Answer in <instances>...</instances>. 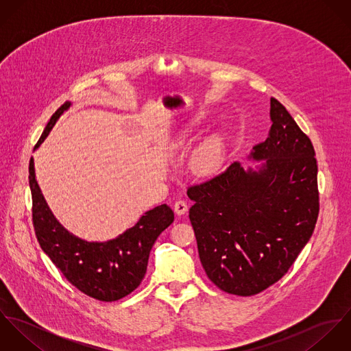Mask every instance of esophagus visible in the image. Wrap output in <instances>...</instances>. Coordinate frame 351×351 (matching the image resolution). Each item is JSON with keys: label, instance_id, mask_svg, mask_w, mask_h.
<instances>
[{"label": "esophagus", "instance_id": "esophagus-1", "mask_svg": "<svg viewBox=\"0 0 351 351\" xmlns=\"http://www.w3.org/2000/svg\"><path fill=\"white\" fill-rule=\"evenodd\" d=\"M186 210H188V204H186L185 201L180 200L174 204V212H176L177 215L181 216V215L186 213Z\"/></svg>", "mask_w": 351, "mask_h": 351}]
</instances>
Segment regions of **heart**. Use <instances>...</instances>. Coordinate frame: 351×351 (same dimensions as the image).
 I'll use <instances>...</instances> for the list:
<instances>
[{
	"label": "heart",
	"mask_w": 351,
	"mask_h": 351,
	"mask_svg": "<svg viewBox=\"0 0 351 351\" xmlns=\"http://www.w3.org/2000/svg\"><path fill=\"white\" fill-rule=\"evenodd\" d=\"M204 124V117H195L185 130H182L176 138L174 145L182 147L191 139V132ZM226 152V142L221 132H215L206 136L199 146L192 151L189 158V169L197 177H209L220 167Z\"/></svg>",
	"instance_id": "1"
}]
</instances>
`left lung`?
Instances as JSON below:
<instances>
[{"instance_id": "1", "label": "left lung", "mask_w": 351, "mask_h": 351, "mask_svg": "<svg viewBox=\"0 0 351 351\" xmlns=\"http://www.w3.org/2000/svg\"><path fill=\"white\" fill-rule=\"evenodd\" d=\"M270 130L245 169L188 189L201 265L221 291L254 296L277 282L308 243L319 215L317 165L309 138L270 99Z\"/></svg>"}]
</instances>
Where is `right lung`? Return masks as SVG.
Wrapping results in <instances>:
<instances>
[{"instance_id":"add662e5","label":"right lung","mask_w":351,"mask_h":351,"mask_svg":"<svg viewBox=\"0 0 351 351\" xmlns=\"http://www.w3.org/2000/svg\"><path fill=\"white\" fill-rule=\"evenodd\" d=\"M71 105L64 102L51 116L34 151L42 146ZM29 188L34 227L42 250L75 288L100 301L120 300L141 285L156 238L174 221L170 206L162 204L147 210L135 226L116 238L89 242L67 231L53 216L36 181L34 158L29 160Z\"/></svg>"}]
</instances>
